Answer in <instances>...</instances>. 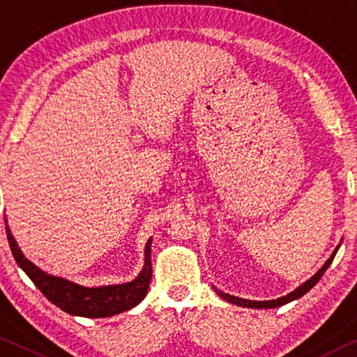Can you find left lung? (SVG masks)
Here are the masks:
<instances>
[{"label": "left lung", "instance_id": "left-lung-1", "mask_svg": "<svg viewBox=\"0 0 357 357\" xmlns=\"http://www.w3.org/2000/svg\"><path fill=\"white\" fill-rule=\"evenodd\" d=\"M340 245H342V241H340V244L335 248V250L332 252L331 259H328L324 265L321 266V270H317V273H314V276H311L308 281H305L303 284H300V286L292 290V292H289L287 295H284V297H279L276 300H248V298H241V297H234V295H229V294H225L223 290H218L217 287H213V290L218 294V297L223 298L225 301H228V303H233L236 306H243V308H254V310H270V308H279V306L290 303V301L297 300L300 297H303V295L311 290L312 287L316 286L317 281L322 278V274L326 273V270L328 266H331V263L333 260V257H335L337 250L340 249Z\"/></svg>", "mask_w": 357, "mask_h": 357}]
</instances>
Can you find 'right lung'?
<instances>
[{"instance_id":"add662e5","label":"right lung","mask_w":357,"mask_h":357,"mask_svg":"<svg viewBox=\"0 0 357 357\" xmlns=\"http://www.w3.org/2000/svg\"><path fill=\"white\" fill-rule=\"evenodd\" d=\"M6 223V234L9 241V248L13 250V255L17 265L24 270L33 284L41 290V294L65 312L71 316L79 317H109L128 310H132L134 306L140 303L146 297L148 286L151 279V241L150 238L145 244L144 250V268L137 274L135 279L123 284H109V286H83L75 281H70L67 278L56 276L35 263L30 261L20 250L17 241L10 233L8 225V218H4Z\"/></svg>"}]
</instances>
